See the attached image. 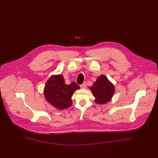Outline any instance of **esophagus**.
I'll use <instances>...</instances> for the list:
<instances>
[{
  "instance_id": "obj_1",
  "label": "esophagus",
  "mask_w": 158,
  "mask_h": 158,
  "mask_svg": "<svg viewBox=\"0 0 158 158\" xmlns=\"http://www.w3.org/2000/svg\"><path fill=\"white\" fill-rule=\"evenodd\" d=\"M86 86H87V84H86L85 82H84L83 84H81V85H80V87H81V88H85Z\"/></svg>"
}]
</instances>
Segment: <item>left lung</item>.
<instances>
[{
    "instance_id": "8db88e82",
    "label": "left lung",
    "mask_w": 158,
    "mask_h": 158,
    "mask_svg": "<svg viewBox=\"0 0 158 158\" xmlns=\"http://www.w3.org/2000/svg\"><path fill=\"white\" fill-rule=\"evenodd\" d=\"M90 89L96 98L95 101L98 104H104L109 101L114 93V85L104 75L99 76Z\"/></svg>"
}]
</instances>
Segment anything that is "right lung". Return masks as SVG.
<instances>
[{"label":"right lung","instance_id":"right-lung-1","mask_svg":"<svg viewBox=\"0 0 158 158\" xmlns=\"http://www.w3.org/2000/svg\"><path fill=\"white\" fill-rule=\"evenodd\" d=\"M77 89H79V86L76 83L73 82L67 85L62 76H54L46 82L44 96L52 106L59 109H64L71 106V97Z\"/></svg>","mask_w":158,"mask_h":158}]
</instances>
